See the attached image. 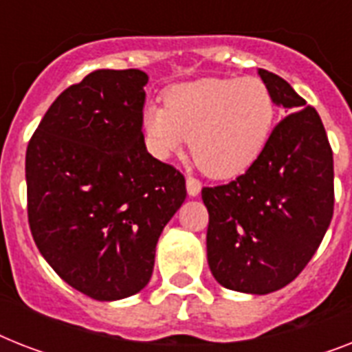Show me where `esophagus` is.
<instances>
[{"label":"esophagus","instance_id":"34e87169","mask_svg":"<svg viewBox=\"0 0 352 352\" xmlns=\"http://www.w3.org/2000/svg\"><path fill=\"white\" fill-rule=\"evenodd\" d=\"M186 190H188V195H190V197H197L199 193H201V182H199L195 177L188 175L186 177Z\"/></svg>","mask_w":352,"mask_h":352}]
</instances>
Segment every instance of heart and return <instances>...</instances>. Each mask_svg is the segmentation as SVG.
<instances>
[{
    "label": "heart",
    "mask_w": 352,
    "mask_h": 352,
    "mask_svg": "<svg viewBox=\"0 0 352 352\" xmlns=\"http://www.w3.org/2000/svg\"><path fill=\"white\" fill-rule=\"evenodd\" d=\"M276 102L259 78H201L166 91V106L148 104L142 127L149 149L166 159L192 138L195 164L214 179L250 168L267 146Z\"/></svg>",
    "instance_id": "obj_1"
}]
</instances>
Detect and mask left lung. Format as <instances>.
<instances>
[{"mask_svg": "<svg viewBox=\"0 0 352 352\" xmlns=\"http://www.w3.org/2000/svg\"><path fill=\"white\" fill-rule=\"evenodd\" d=\"M289 115L248 170L203 188L210 270L225 289L268 294L311 261L334 210L333 149L322 118L281 76L257 71Z\"/></svg>", "mask_w": 352, "mask_h": 352, "instance_id": "left-lung-1", "label": "left lung"}]
</instances>
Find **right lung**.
Here are the masks:
<instances>
[{
	"label": "right lung",
	"mask_w": 352,
	"mask_h": 352,
	"mask_svg": "<svg viewBox=\"0 0 352 352\" xmlns=\"http://www.w3.org/2000/svg\"><path fill=\"white\" fill-rule=\"evenodd\" d=\"M138 69H98L47 109L25 157L27 214L54 272L115 301L149 283L155 248L186 199V181L148 153Z\"/></svg>",
	"instance_id": "1"
}]
</instances>
